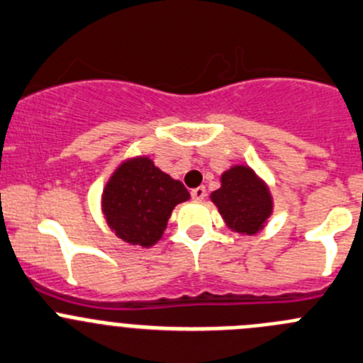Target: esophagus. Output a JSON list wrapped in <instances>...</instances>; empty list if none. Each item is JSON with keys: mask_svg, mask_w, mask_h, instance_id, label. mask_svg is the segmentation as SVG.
Instances as JSON below:
<instances>
[{"mask_svg": "<svg viewBox=\"0 0 363 363\" xmlns=\"http://www.w3.org/2000/svg\"><path fill=\"white\" fill-rule=\"evenodd\" d=\"M191 194H192V199H194V201H203V199L206 198V189L196 187V189H192Z\"/></svg>", "mask_w": 363, "mask_h": 363, "instance_id": "34e87169", "label": "esophagus"}]
</instances>
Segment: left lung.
<instances>
[{"label": "left lung", "instance_id": "obj_1", "mask_svg": "<svg viewBox=\"0 0 363 363\" xmlns=\"http://www.w3.org/2000/svg\"><path fill=\"white\" fill-rule=\"evenodd\" d=\"M210 199L231 231L255 235L272 213V196L257 172L247 165H233L220 174V187Z\"/></svg>", "mask_w": 363, "mask_h": 363}]
</instances>
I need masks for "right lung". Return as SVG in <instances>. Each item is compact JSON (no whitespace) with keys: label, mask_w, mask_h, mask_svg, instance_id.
<instances>
[{"label":"right lung","mask_w":363,"mask_h":363,"mask_svg":"<svg viewBox=\"0 0 363 363\" xmlns=\"http://www.w3.org/2000/svg\"><path fill=\"white\" fill-rule=\"evenodd\" d=\"M191 198L150 157L124 160L106 182L101 208L106 224L124 242L151 247L162 239L172 208Z\"/></svg>","instance_id":"add662e5"}]
</instances>
